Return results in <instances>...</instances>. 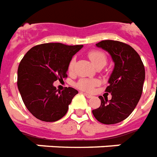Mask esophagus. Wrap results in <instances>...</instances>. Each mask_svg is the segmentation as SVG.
I'll return each instance as SVG.
<instances>
[{
	"label": "esophagus",
	"mask_w": 157,
	"mask_h": 157,
	"mask_svg": "<svg viewBox=\"0 0 157 157\" xmlns=\"http://www.w3.org/2000/svg\"><path fill=\"white\" fill-rule=\"evenodd\" d=\"M83 94L86 96L87 98H89V99H90V98H92V97H93L91 94H86V93H83Z\"/></svg>",
	"instance_id": "obj_1"
}]
</instances>
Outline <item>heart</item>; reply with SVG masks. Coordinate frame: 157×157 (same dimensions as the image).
I'll return each instance as SVG.
<instances>
[{
	"mask_svg": "<svg viewBox=\"0 0 157 157\" xmlns=\"http://www.w3.org/2000/svg\"><path fill=\"white\" fill-rule=\"evenodd\" d=\"M88 57L92 62V63L95 67H99V66H105L107 63V57L106 55L101 51L98 50H92L88 53ZM75 58H72L67 65V70L68 72H73L75 65ZM99 84V81L96 79H88V78H81L76 83V86L83 90V91H92L93 89Z\"/></svg>",
	"mask_w": 157,
	"mask_h": 157,
	"instance_id": "heart-1",
	"label": "heart"
}]
</instances>
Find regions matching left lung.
Here are the masks:
<instances>
[{"mask_svg": "<svg viewBox=\"0 0 157 157\" xmlns=\"http://www.w3.org/2000/svg\"><path fill=\"white\" fill-rule=\"evenodd\" d=\"M96 46L110 54L115 67L108 81L109 85L105 90L111 94V99L99 96L101 105L92 113L102 124H117L125 120L139 102L145 81V67L136 51L126 43L105 40Z\"/></svg>", "mask_w": 157, "mask_h": 157, "instance_id": "1", "label": "left lung"}]
</instances>
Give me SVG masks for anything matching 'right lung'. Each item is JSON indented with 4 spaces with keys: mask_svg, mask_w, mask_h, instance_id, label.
I'll list each match as a JSON object with an SVG mask.
<instances>
[{
    "mask_svg": "<svg viewBox=\"0 0 157 157\" xmlns=\"http://www.w3.org/2000/svg\"><path fill=\"white\" fill-rule=\"evenodd\" d=\"M83 45L51 42L33 47L21 59L17 70V87L23 103L40 121L54 122L66 115L78 91L53 86L56 80L67 78V65Z\"/></svg>",
    "mask_w": 157,
    "mask_h": 157,
    "instance_id": "1",
    "label": "right lung"
}]
</instances>
